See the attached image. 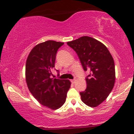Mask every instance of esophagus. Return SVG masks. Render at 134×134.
Returning <instances> with one entry per match:
<instances>
[{
    "label": "esophagus",
    "mask_w": 134,
    "mask_h": 134,
    "mask_svg": "<svg viewBox=\"0 0 134 134\" xmlns=\"http://www.w3.org/2000/svg\"><path fill=\"white\" fill-rule=\"evenodd\" d=\"M75 81H76V80H75V79L71 80V83H75Z\"/></svg>",
    "instance_id": "34e87169"
}]
</instances>
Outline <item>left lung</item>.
<instances>
[{"instance_id":"8db88e82","label":"left lung","mask_w":134,"mask_h":134,"mask_svg":"<svg viewBox=\"0 0 134 134\" xmlns=\"http://www.w3.org/2000/svg\"><path fill=\"white\" fill-rule=\"evenodd\" d=\"M67 44L77 54L83 70L90 71L85 78L87 88L80 92L82 102L89 107H97L107 99L114 87L112 56L105 45L89 36H82Z\"/></svg>"}]
</instances>
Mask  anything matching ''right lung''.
Masks as SVG:
<instances>
[{
  "label": "right lung",
  "instance_id": "right-lung-1",
  "mask_svg": "<svg viewBox=\"0 0 134 134\" xmlns=\"http://www.w3.org/2000/svg\"><path fill=\"white\" fill-rule=\"evenodd\" d=\"M63 43L49 40L35 46L25 65V79L29 91L35 98L49 109H59L66 101L71 82L52 77L56 54Z\"/></svg>",
  "mask_w": 134,
  "mask_h": 134
}]
</instances>
